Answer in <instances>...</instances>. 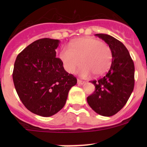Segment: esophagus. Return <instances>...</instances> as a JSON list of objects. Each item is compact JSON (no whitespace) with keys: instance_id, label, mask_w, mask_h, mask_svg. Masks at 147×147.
I'll return each instance as SVG.
<instances>
[{"instance_id":"1","label":"esophagus","mask_w":147,"mask_h":147,"mask_svg":"<svg viewBox=\"0 0 147 147\" xmlns=\"http://www.w3.org/2000/svg\"><path fill=\"white\" fill-rule=\"evenodd\" d=\"M84 83V81H82V80H80L78 79V84H83Z\"/></svg>"}]
</instances>
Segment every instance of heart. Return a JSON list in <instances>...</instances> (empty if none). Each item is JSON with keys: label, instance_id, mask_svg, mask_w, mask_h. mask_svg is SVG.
<instances>
[{"label": "heart", "instance_id": "heart-1", "mask_svg": "<svg viewBox=\"0 0 147 147\" xmlns=\"http://www.w3.org/2000/svg\"><path fill=\"white\" fill-rule=\"evenodd\" d=\"M60 58L65 70L74 73L81 65L80 74L87 77L93 74L101 76L109 69L112 64V53L110 47L95 38H81L69 43V47H63Z\"/></svg>", "mask_w": 147, "mask_h": 147}]
</instances>
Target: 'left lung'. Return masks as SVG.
<instances>
[{
	"instance_id": "left-lung-1",
	"label": "left lung",
	"mask_w": 147,
	"mask_h": 147,
	"mask_svg": "<svg viewBox=\"0 0 147 147\" xmlns=\"http://www.w3.org/2000/svg\"><path fill=\"white\" fill-rule=\"evenodd\" d=\"M110 47L112 61L110 68L100 79L91 82L95 90L87 103L99 115L111 117L126 105L134 87V65L129 53L122 42L107 34H96Z\"/></svg>"
}]
</instances>
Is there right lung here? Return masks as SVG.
<instances>
[{"label": "right lung", "mask_w": 147, "mask_h": 147, "mask_svg": "<svg viewBox=\"0 0 147 147\" xmlns=\"http://www.w3.org/2000/svg\"><path fill=\"white\" fill-rule=\"evenodd\" d=\"M60 40L42 38L27 46L16 57L13 72L15 88L29 111L50 117L63 109L77 79L56 57Z\"/></svg>", "instance_id": "1"}]
</instances>
